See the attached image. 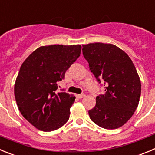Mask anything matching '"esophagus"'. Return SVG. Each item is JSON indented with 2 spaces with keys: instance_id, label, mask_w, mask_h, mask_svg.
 Masks as SVG:
<instances>
[{
  "instance_id": "esophagus-1",
  "label": "esophagus",
  "mask_w": 155,
  "mask_h": 155,
  "mask_svg": "<svg viewBox=\"0 0 155 155\" xmlns=\"http://www.w3.org/2000/svg\"><path fill=\"white\" fill-rule=\"evenodd\" d=\"M85 96H86L85 94H77V95H76V97H77V98H79V99H82V98H83Z\"/></svg>"
}]
</instances>
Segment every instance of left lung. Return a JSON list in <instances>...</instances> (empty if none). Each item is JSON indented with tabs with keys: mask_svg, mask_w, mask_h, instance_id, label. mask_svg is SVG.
<instances>
[{
	"mask_svg": "<svg viewBox=\"0 0 155 155\" xmlns=\"http://www.w3.org/2000/svg\"><path fill=\"white\" fill-rule=\"evenodd\" d=\"M83 54L97 81H104L106 93L96 98L89 110L93 123L104 129H117L125 124L137 108L141 83L127 54L107 43L83 45Z\"/></svg>",
	"mask_w": 155,
	"mask_h": 155,
	"instance_id": "8db88e82",
	"label": "left lung"
}]
</instances>
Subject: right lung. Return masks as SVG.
I'll use <instances>...</instances> for the list:
<instances>
[{"instance_id":"1","label":"right lung","mask_w":155,"mask_h":155,"mask_svg":"<svg viewBox=\"0 0 155 155\" xmlns=\"http://www.w3.org/2000/svg\"><path fill=\"white\" fill-rule=\"evenodd\" d=\"M80 45H51L35 50L24 61L15 83V97L21 115L42 131H53L69 120L76 97L56 93V83L81 52Z\"/></svg>"}]
</instances>
